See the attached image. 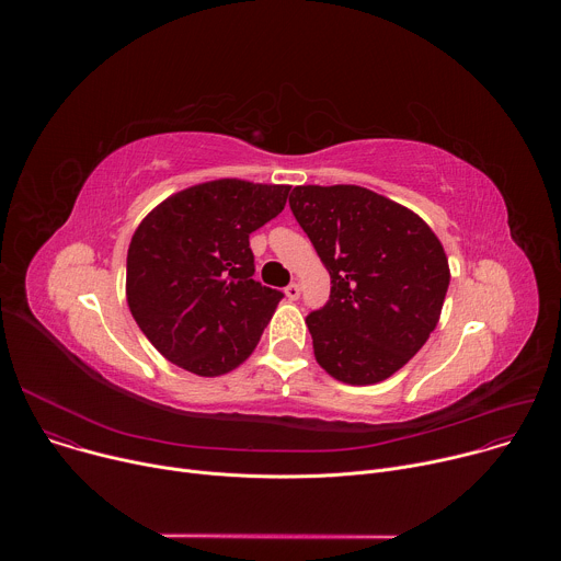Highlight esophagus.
I'll return each instance as SVG.
<instances>
[{"instance_id":"obj_1","label":"esophagus","mask_w":561,"mask_h":561,"mask_svg":"<svg viewBox=\"0 0 561 561\" xmlns=\"http://www.w3.org/2000/svg\"><path fill=\"white\" fill-rule=\"evenodd\" d=\"M284 293H286V297H288L290 301H295V299L299 297L301 288H299V284H295V282H293V284H288V286H286V290H284Z\"/></svg>"}]
</instances>
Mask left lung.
<instances>
[{
	"label": "left lung",
	"instance_id": "obj_1",
	"mask_svg": "<svg viewBox=\"0 0 561 561\" xmlns=\"http://www.w3.org/2000/svg\"><path fill=\"white\" fill-rule=\"evenodd\" d=\"M290 210L331 275L306 317L314 359L344 383H377L431 337L450 282L428 224L362 186H297Z\"/></svg>",
	"mask_w": 561,
	"mask_h": 561
}]
</instances>
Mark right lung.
I'll use <instances>...</instances> for the list:
<instances>
[{
  "mask_svg": "<svg viewBox=\"0 0 561 561\" xmlns=\"http://www.w3.org/2000/svg\"><path fill=\"white\" fill-rule=\"evenodd\" d=\"M288 191L206 182L164 199L137 226L126 299L141 333L169 362L217 377L255 351L284 293L253 279L249 237L284 210Z\"/></svg>",
  "mask_w": 561,
  "mask_h": 561,
  "instance_id": "obj_1",
  "label": "right lung"
}]
</instances>
